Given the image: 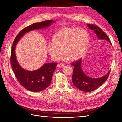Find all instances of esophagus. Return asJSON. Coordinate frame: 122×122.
<instances>
[{
	"label": "esophagus",
	"instance_id": "1",
	"mask_svg": "<svg viewBox=\"0 0 122 122\" xmlns=\"http://www.w3.org/2000/svg\"><path fill=\"white\" fill-rule=\"evenodd\" d=\"M64 66V64L63 63H61H61H59L57 65L58 68H62V67H63Z\"/></svg>",
	"mask_w": 122,
	"mask_h": 122
}]
</instances>
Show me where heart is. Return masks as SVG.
<instances>
[{"mask_svg":"<svg viewBox=\"0 0 122 122\" xmlns=\"http://www.w3.org/2000/svg\"><path fill=\"white\" fill-rule=\"evenodd\" d=\"M89 41V36L84 29L66 28L56 33L53 41L49 43L48 48L49 53L55 60L61 58L65 51L69 60H76L86 53Z\"/></svg>","mask_w":122,"mask_h":122,"instance_id":"1","label":"heart"}]
</instances>
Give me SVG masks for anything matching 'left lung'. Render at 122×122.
Wrapping results in <instances>:
<instances>
[{"label":"left lung","mask_w":122,"mask_h":122,"mask_svg":"<svg viewBox=\"0 0 122 122\" xmlns=\"http://www.w3.org/2000/svg\"><path fill=\"white\" fill-rule=\"evenodd\" d=\"M87 25L91 30H94L99 39L108 41L111 44L108 36L102 29L97 26L87 24ZM82 59L73 62L71 64L74 66L73 73L72 75V82L74 86L79 90L84 92H91L97 89L107 79L110 71L106 75L98 78H93L87 76L81 68Z\"/></svg>","instance_id":"8db88e82"}]
</instances>
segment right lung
<instances>
[{
	"mask_svg": "<svg viewBox=\"0 0 122 122\" xmlns=\"http://www.w3.org/2000/svg\"><path fill=\"white\" fill-rule=\"evenodd\" d=\"M55 22L53 20H47L39 23H35L23 29L17 35L13 44L10 56V64L17 80L26 89L34 92L45 90L51 83L56 62L47 63L40 69L34 71H27L18 64L16 57V45L22 36L27 32L36 29L49 27Z\"/></svg>",
	"mask_w": 122,
	"mask_h": 122,
	"instance_id": "add662e5",
	"label": "right lung"
}]
</instances>
